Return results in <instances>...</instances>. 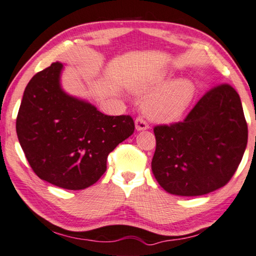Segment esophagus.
<instances>
[{"instance_id": "1", "label": "esophagus", "mask_w": 256, "mask_h": 256, "mask_svg": "<svg viewBox=\"0 0 256 256\" xmlns=\"http://www.w3.org/2000/svg\"><path fill=\"white\" fill-rule=\"evenodd\" d=\"M135 128L137 132H142V130H147L148 129V124H147L146 121L142 118H137L135 120Z\"/></svg>"}]
</instances>
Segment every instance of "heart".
<instances>
[{
	"label": "heart",
	"mask_w": 256,
	"mask_h": 256,
	"mask_svg": "<svg viewBox=\"0 0 256 256\" xmlns=\"http://www.w3.org/2000/svg\"><path fill=\"white\" fill-rule=\"evenodd\" d=\"M135 92L150 96L145 101V111L152 120L162 124L174 122L184 114L196 94L191 80L180 78L168 84V78L160 75L134 85Z\"/></svg>",
	"instance_id": "obj_1"
}]
</instances>
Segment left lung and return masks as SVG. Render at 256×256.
<instances>
[{"mask_svg":"<svg viewBox=\"0 0 256 256\" xmlns=\"http://www.w3.org/2000/svg\"><path fill=\"white\" fill-rule=\"evenodd\" d=\"M152 171L171 194H207L234 176L248 145L240 98L228 84L212 88L183 122L156 126Z\"/></svg>","mask_w":256,"mask_h":256,"instance_id":"1","label":"left lung"}]
</instances>
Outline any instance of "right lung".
<instances>
[{"mask_svg":"<svg viewBox=\"0 0 256 256\" xmlns=\"http://www.w3.org/2000/svg\"><path fill=\"white\" fill-rule=\"evenodd\" d=\"M64 64L52 62L24 90L16 135L34 172L67 190H83L106 170V158L135 130L129 116H106L96 106L65 92Z\"/></svg>","mask_w":256,"mask_h":256,"instance_id":"right-lung-1","label":"right lung"}]
</instances>
